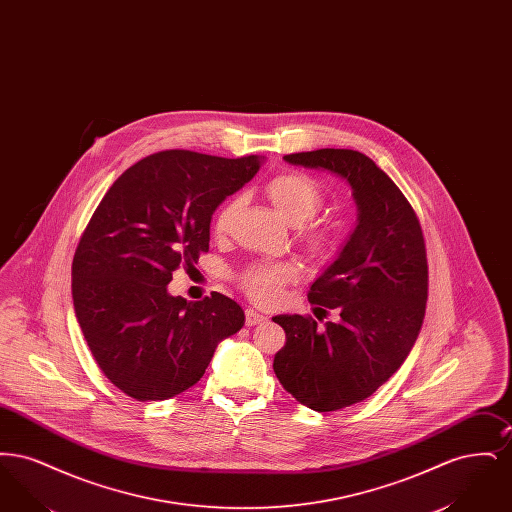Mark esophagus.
<instances>
[{
	"label": "esophagus",
	"mask_w": 512,
	"mask_h": 512,
	"mask_svg": "<svg viewBox=\"0 0 512 512\" xmlns=\"http://www.w3.org/2000/svg\"><path fill=\"white\" fill-rule=\"evenodd\" d=\"M267 317L265 315H261V313H257L255 309H245V324L247 326H255V324H261V322H265Z\"/></svg>",
	"instance_id": "esophagus-1"
}]
</instances>
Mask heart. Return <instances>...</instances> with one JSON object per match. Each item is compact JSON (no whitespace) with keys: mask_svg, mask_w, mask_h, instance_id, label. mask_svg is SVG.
Masks as SVG:
<instances>
[{"mask_svg":"<svg viewBox=\"0 0 512 512\" xmlns=\"http://www.w3.org/2000/svg\"><path fill=\"white\" fill-rule=\"evenodd\" d=\"M265 194L272 207L292 224H301L311 219L322 203V190L317 180L303 172H282L265 184ZM236 211V201L224 203L213 222L215 236H224L230 228V220ZM305 240L313 251H320L328 244L324 230L309 226L305 228ZM297 278V267L293 263H255L240 274L244 292L261 305H272L280 299L288 282Z\"/></svg>","mask_w":512,"mask_h":512,"instance_id":"obj_1","label":"heart"}]
</instances>
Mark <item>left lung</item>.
<instances>
[{"instance_id": "8db88e82", "label": "left lung", "mask_w": 512, "mask_h": 512, "mask_svg": "<svg viewBox=\"0 0 512 512\" xmlns=\"http://www.w3.org/2000/svg\"><path fill=\"white\" fill-rule=\"evenodd\" d=\"M290 165L343 178L357 203V226L338 259L311 286L309 301L340 318H272L286 332L274 374L293 397L318 413L370 397L403 365L418 338L428 299L426 245L416 213L376 163L353 149L284 155Z\"/></svg>"}]
</instances>
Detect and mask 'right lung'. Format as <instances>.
<instances>
[{
  "instance_id": "obj_1",
  "label": "right lung",
  "mask_w": 512,
  "mask_h": 512,
  "mask_svg": "<svg viewBox=\"0 0 512 512\" xmlns=\"http://www.w3.org/2000/svg\"><path fill=\"white\" fill-rule=\"evenodd\" d=\"M261 161L153 153L122 172L88 222L73 259L74 313L101 372L132 399L192 388L220 341L244 326L234 299L186 301L167 286L176 268L209 251L215 209Z\"/></svg>"
}]
</instances>
